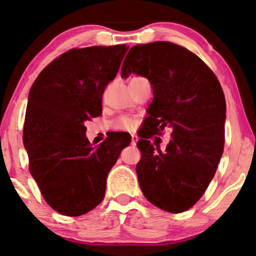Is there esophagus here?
<instances>
[{"label": "esophagus", "instance_id": "esophagus-1", "mask_svg": "<svg viewBox=\"0 0 256 256\" xmlns=\"http://www.w3.org/2000/svg\"><path fill=\"white\" fill-rule=\"evenodd\" d=\"M137 142H138V137L136 136V134H132V136H131V144H132V146H136Z\"/></svg>", "mask_w": 256, "mask_h": 256}]
</instances>
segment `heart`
Here are the masks:
<instances>
[{
    "label": "heart",
    "mask_w": 256,
    "mask_h": 256,
    "mask_svg": "<svg viewBox=\"0 0 256 256\" xmlns=\"http://www.w3.org/2000/svg\"><path fill=\"white\" fill-rule=\"evenodd\" d=\"M114 126L116 128H122V130H132L134 126V119L128 118V116H122L116 122Z\"/></svg>",
    "instance_id": "b5f03b06"
}]
</instances>
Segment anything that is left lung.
Instances as JSON below:
<instances>
[{"mask_svg":"<svg viewBox=\"0 0 256 256\" xmlns=\"http://www.w3.org/2000/svg\"><path fill=\"white\" fill-rule=\"evenodd\" d=\"M131 74L149 80L154 94L146 119L152 132L137 143L140 187L152 204L180 214L202 198L216 174L224 149L223 89L196 54L169 42L131 48L122 78ZM166 127L172 138L162 152L147 138Z\"/></svg>","mask_w":256,"mask_h":256,"instance_id":"1","label":"left lung"}]
</instances>
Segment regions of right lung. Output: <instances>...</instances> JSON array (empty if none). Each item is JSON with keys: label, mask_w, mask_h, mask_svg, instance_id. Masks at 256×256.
I'll use <instances>...</instances> for the list:
<instances>
[{"label": "right lung", "mask_w": 256, "mask_h": 256, "mask_svg": "<svg viewBox=\"0 0 256 256\" xmlns=\"http://www.w3.org/2000/svg\"><path fill=\"white\" fill-rule=\"evenodd\" d=\"M128 50L126 45L72 48L30 87L24 126L30 172L46 202L64 216H81L102 202L107 175L131 142L114 134L93 146L84 126L102 113L104 88Z\"/></svg>", "instance_id": "obj_1"}]
</instances>
